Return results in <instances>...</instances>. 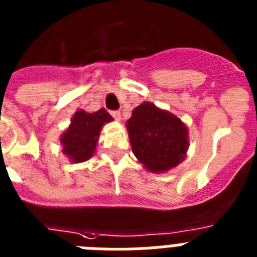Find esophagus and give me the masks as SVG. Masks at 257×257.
Listing matches in <instances>:
<instances>
[{"label": "esophagus", "instance_id": "obj_1", "mask_svg": "<svg viewBox=\"0 0 257 257\" xmlns=\"http://www.w3.org/2000/svg\"><path fill=\"white\" fill-rule=\"evenodd\" d=\"M111 115L116 118V120H120V111H111Z\"/></svg>", "mask_w": 257, "mask_h": 257}]
</instances>
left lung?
Segmentation results:
<instances>
[{
	"label": "left lung",
	"mask_w": 257,
	"mask_h": 257,
	"mask_svg": "<svg viewBox=\"0 0 257 257\" xmlns=\"http://www.w3.org/2000/svg\"><path fill=\"white\" fill-rule=\"evenodd\" d=\"M133 154L149 171L163 172L178 166L188 149L187 128L170 112L142 103L126 121Z\"/></svg>",
	"instance_id": "8db88e82"
}]
</instances>
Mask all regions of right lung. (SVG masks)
Wrapping results in <instances>:
<instances>
[{
  "label": "right lung",
  "instance_id": "add662e5",
  "mask_svg": "<svg viewBox=\"0 0 257 257\" xmlns=\"http://www.w3.org/2000/svg\"><path fill=\"white\" fill-rule=\"evenodd\" d=\"M111 120L112 116L104 108L94 113H87L82 109L75 112L72 124L61 136L64 154L75 163L87 161L94 154L103 124Z\"/></svg>",
  "mask_w": 257,
  "mask_h": 257
}]
</instances>
